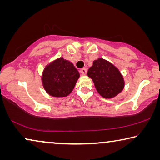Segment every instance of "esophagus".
<instances>
[{"mask_svg": "<svg viewBox=\"0 0 160 160\" xmlns=\"http://www.w3.org/2000/svg\"><path fill=\"white\" fill-rule=\"evenodd\" d=\"M80 72L83 74V75H86L87 71L86 68H82L80 70Z\"/></svg>", "mask_w": 160, "mask_h": 160, "instance_id": "1", "label": "esophagus"}]
</instances>
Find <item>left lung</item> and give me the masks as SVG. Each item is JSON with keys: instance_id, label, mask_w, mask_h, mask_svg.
Instances as JSON below:
<instances>
[{"instance_id": "obj_1", "label": "left lung", "mask_w": 160, "mask_h": 160, "mask_svg": "<svg viewBox=\"0 0 160 160\" xmlns=\"http://www.w3.org/2000/svg\"><path fill=\"white\" fill-rule=\"evenodd\" d=\"M87 76L93 81L98 92L104 98H113L124 87V77L119 70L109 61L99 58L93 61Z\"/></svg>"}]
</instances>
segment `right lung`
<instances>
[{
  "instance_id": "add662e5",
  "label": "right lung",
  "mask_w": 160,
  "mask_h": 160,
  "mask_svg": "<svg viewBox=\"0 0 160 160\" xmlns=\"http://www.w3.org/2000/svg\"><path fill=\"white\" fill-rule=\"evenodd\" d=\"M80 74L71 61L58 58L43 68L41 82L50 96L65 98L71 93Z\"/></svg>"
}]
</instances>
